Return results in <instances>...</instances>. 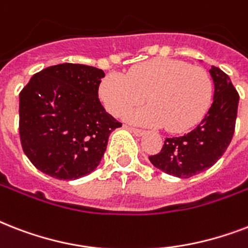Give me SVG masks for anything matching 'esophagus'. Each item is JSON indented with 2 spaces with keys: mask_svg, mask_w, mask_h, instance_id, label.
<instances>
[{
  "mask_svg": "<svg viewBox=\"0 0 248 248\" xmlns=\"http://www.w3.org/2000/svg\"><path fill=\"white\" fill-rule=\"evenodd\" d=\"M130 131L132 132V134H134V135H136V136H144L145 135V131H144V130H139V128H134V127H131L130 128Z\"/></svg>",
  "mask_w": 248,
  "mask_h": 248,
  "instance_id": "34e87169",
  "label": "esophagus"
}]
</instances>
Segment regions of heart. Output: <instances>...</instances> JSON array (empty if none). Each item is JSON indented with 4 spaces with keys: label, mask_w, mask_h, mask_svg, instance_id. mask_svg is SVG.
<instances>
[{
    "label": "heart",
    "mask_w": 248,
    "mask_h": 248,
    "mask_svg": "<svg viewBox=\"0 0 248 248\" xmlns=\"http://www.w3.org/2000/svg\"><path fill=\"white\" fill-rule=\"evenodd\" d=\"M214 85L206 69L175 59H153L127 75L109 73L99 85V97L112 116L124 117L145 97L151 103L127 116L141 126L185 132L207 113Z\"/></svg>",
    "instance_id": "heart-1"
}]
</instances>
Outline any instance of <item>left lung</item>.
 Wrapping results in <instances>:
<instances>
[{
	"label": "left lung",
	"mask_w": 248,
	"mask_h": 248,
	"mask_svg": "<svg viewBox=\"0 0 248 248\" xmlns=\"http://www.w3.org/2000/svg\"><path fill=\"white\" fill-rule=\"evenodd\" d=\"M214 101L194 130L179 138H167L152 165L163 172L188 179L210 169L227 151L234 134L239 95L229 76L212 65Z\"/></svg>",
	"instance_id": "obj_1"
}]
</instances>
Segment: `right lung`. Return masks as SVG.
Listing matches in <instances>:
<instances>
[{"mask_svg":"<svg viewBox=\"0 0 248 248\" xmlns=\"http://www.w3.org/2000/svg\"><path fill=\"white\" fill-rule=\"evenodd\" d=\"M104 76L95 67L58 64L36 73L21 90V147L36 169L76 180L99 166L110 132L122 126L99 100Z\"/></svg>","mask_w":248,"mask_h":248,"instance_id":"obj_1","label":"right lung"}]
</instances>
